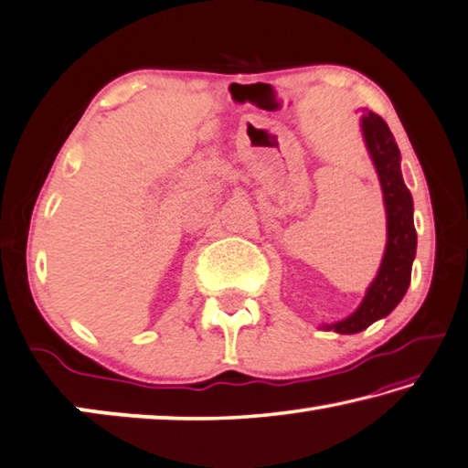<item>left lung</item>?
Returning a JSON list of instances; mask_svg holds the SVG:
<instances>
[{"label": "left lung", "instance_id": "1", "mask_svg": "<svg viewBox=\"0 0 468 468\" xmlns=\"http://www.w3.org/2000/svg\"><path fill=\"white\" fill-rule=\"evenodd\" d=\"M361 133L365 147L378 172L384 193L388 240L381 265L373 282L367 288L363 303L350 313L346 319L335 324H324L325 332L335 334H358L375 321L388 317L398 303L407 294L410 284L412 261L417 255V232H415V207L412 195L407 188L400 170V149L394 141V134L378 113L363 112Z\"/></svg>", "mask_w": 468, "mask_h": 468}]
</instances>
